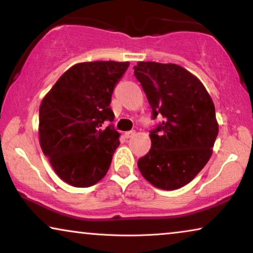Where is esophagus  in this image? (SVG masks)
I'll return each mask as SVG.
<instances>
[{
    "label": "esophagus",
    "mask_w": 253,
    "mask_h": 253,
    "mask_svg": "<svg viewBox=\"0 0 253 253\" xmlns=\"http://www.w3.org/2000/svg\"><path fill=\"white\" fill-rule=\"evenodd\" d=\"M136 133V131H133V130H131V131H127V132H126L124 133V136H126V138H131L133 136V134Z\"/></svg>",
    "instance_id": "obj_1"
}]
</instances>
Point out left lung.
Returning <instances> with one entry per match:
<instances>
[{
  "label": "left lung",
  "instance_id": "obj_1",
  "mask_svg": "<svg viewBox=\"0 0 253 253\" xmlns=\"http://www.w3.org/2000/svg\"><path fill=\"white\" fill-rule=\"evenodd\" d=\"M133 69L152 119L164 117L150 131L151 150L138 168L159 189L182 188L212 155L219 132L214 103L199 79L177 64L138 62Z\"/></svg>",
  "mask_w": 253,
  "mask_h": 253
}]
</instances>
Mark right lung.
Instances as JSON below:
<instances>
[{
    "label": "right lung",
    "instance_id": "add662e5",
    "mask_svg": "<svg viewBox=\"0 0 253 253\" xmlns=\"http://www.w3.org/2000/svg\"><path fill=\"white\" fill-rule=\"evenodd\" d=\"M129 62L96 61L76 64L61 76L39 110L43 154L68 184L86 188L107 174L120 133L112 123L114 88Z\"/></svg>",
    "mask_w": 253,
    "mask_h": 253
}]
</instances>
